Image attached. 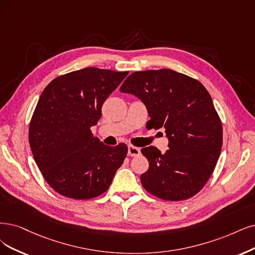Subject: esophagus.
I'll use <instances>...</instances> for the list:
<instances>
[{
    "label": "esophagus",
    "mask_w": 255,
    "mask_h": 255,
    "mask_svg": "<svg viewBox=\"0 0 255 255\" xmlns=\"http://www.w3.org/2000/svg\"><path fill=\"white\" fill-rule=\"evenodd\" d=\"M140 153V150L137 147L134 146H128V155L130 156H137Z\"/></svg>",
    "instance_id": "34e87169"
}]
</instances>
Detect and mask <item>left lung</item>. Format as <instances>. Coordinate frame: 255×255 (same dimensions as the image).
Wrapping results in <instances>:
<instances>
[{
  "mask_svg": "<svg viewBox=\"0 0 255 255\" xmlns=\"http://www.w3.org/2000/svg\"><path fill=\"white\" fill-rule=\"evenodd\" d=\"M121 92L142 101L150 129L164 128L169 149L140 150L148 170L140 175L145 189L165 201L190 199L205 186L218 163L223 127L211 96L203 84L171 69L131 73Z\"/></svg>",
  "mask_w": 255,
  "mask_h": 255,
  "instance_id": "8db88e82",
  "label": "left lung"
}]
</instances>
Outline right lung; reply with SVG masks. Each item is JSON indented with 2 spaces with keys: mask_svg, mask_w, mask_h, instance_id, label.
<instances>
[{
  "mask_svg": "<svg viewBox=\"0 0 255 255\" xmlns=\"http://www.w3.org/2000/svg\"><path fill=\"white\" fill-rule=\"evenodd\" d=\"M128 73L87 67L60 75L42 92L30 121L29 144L45 181L61 195L99 196L124 162L127 146L104 145L90 128Z\"/></svg>",
  "mask_w": 255,
  "mask_h": 255,
  "instance_id": "add662e5",
  "label": "right lung"
}]
</instances>
